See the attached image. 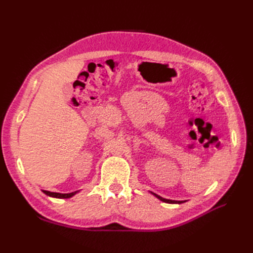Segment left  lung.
I'll return each instance as SVG.
<instances>
[{"instance_id":"1","label":"left lung","mask_w":253,"mask_h":253,"mask_svg":"<svg viewBox=\"0 0 253 253\" xmlns=\"http://www.w3.org/2000/svg\"><path fill=\"white\" fill-rule=\"evenodd\" d=\"M153 195H155L158 200H160L162 202H164V203H168V204H181V203H183L185 201H171V200H166V198H164V197H162V196H159V195H157V194H155V193H152Z\"/></svg>"}]
</instances>
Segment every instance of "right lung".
<instances>
[{"mask_svg":"<svg viewBox=\"0 0 253 253\" xmlns=\"http://www.w3.org/2000/svg\"><path fill=\"white\" fill-rule=\"evenodd\" d=\"M43 192L51 197H56V198H70L72 196H74L76 193H78V191H75V192L72 193H66V194H62V193H56V192H49V191H45L43 190Z\"/></svg>","mask_w":253,"mask_h":253,"instance_id":"add662e5","label":"right lung"}]
</instances>
